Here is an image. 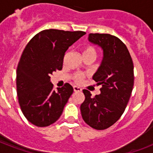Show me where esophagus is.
Segmentation results:
<instances>
[{"mask_svg":"<svg viewBox=\"0 0 153 153\" xmlns=\"http://www.w3.org/2000/svg\"><path fill=\"white\" fill-rule=\"evenodd\" d=\"M74 92H80V91H82V89L80 88V87H79V86H74Z\"/></svg>","mask_w":153,"mask_h":153,"instance_id":"34e87169","label":"esophagus"}]
</instances>
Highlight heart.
<instances>
[{
	"label": "heart",
	"mask_w": 153,
	"mask_h": 153,
	"mask_svg": "<svg viewBox=\"0 0 153 153\" xmlns=\"http://www.w3.org/2000/svg\"><path fill=\"white\" fill-rule=\"evenodd\" d=\"M96 55H97V52H96V50L94 48L91 46H87L85 47L82 50V56H91L95 59ZM74 79L77 82H80L82 79V76L81 74H76L74 76Z\"/></svg>",
	"instance_id": "obj_1"
}]
</instances>
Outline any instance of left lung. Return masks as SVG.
Wrapping results in <instances>:
<instances>
[{
    "instance_id": "8db88e82",
    "label": "left lung",
    "mask_w": 153,
    "mask_h": 153,
    "mask_svg": "<svg viewBox=\"0 0 153 153\" xmlns=\"http://www.w3.org/2000/svg\"><path fill=\"white\" fill-rule=\"evenodd\" d=\"M88 40L103 53L102 62L93 75L94 80L102 87L100 94L94 97L83 90L85 100L80 109L87 125L102 130L113 126L126 109L134 82L133 63L126 46L117 37L91 33Z\"/></svg>"
}]
</instances>
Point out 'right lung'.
<instances>
[{
  "label": "right lung",
  "instance_id": "1",
  "mask_svg": "<svg viewBox=\"0 0 153 153\" xmlns=\"http://www.w3.org/2000/svg\"><path fill=\"white\" fill-rule=\"evenodd\" d=\"M85 34L44 30L25 47L16 70V91L22 113L34 126L46 127L61 116L74 90L66 83L54 91L50 75L62 70L65 52Z\"/></svg>",
  "mask_w": 153,
  "mask_h": 153
}]
</instances>
